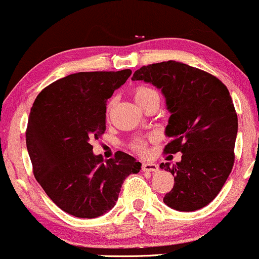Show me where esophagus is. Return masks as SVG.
Listing matches in <instances>:
<instances>
[{
  "instance_id": "34e87169",
  "label": "esophagus",
  "mask_w": 259,
  "mask_h": 259,
  "mask_svg": "<svg viewBox=\"0 0 259 259\" xmlns=\"http://www.w3.org/2000/svg\"><path fill=\"white\" fill-rule=\"evenodd\" d=\"M142 169L143 172H157L159 171V166L154 162H143Z\"/></svg>"
}]
</instances>
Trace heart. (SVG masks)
<instances>
[{
  "label": "heart",
  "instance_id": "1",
  "mask_svg": "<svg viewBox=\"0 0 259 259\" xmlns=\"http://www.w3.org/2000/svg\"><path fill=\"white\" fill-rule=\"evenodd\" d=\"M156 92L153 90V88H149V87H137L135 90V92H133V98H135L136 103L138 105H142L143 103L145 102V100H148L150 97L153 96H156ZM112 105V100L110 103H109L108 105V110H110ZM133 149H135L136 151H138L139 154H144L145 150H147V143L144 141H137L135 144H133Z\"/></svg>",
  "mask_w": 259,
  "mask_h": 259
}]
</instances>
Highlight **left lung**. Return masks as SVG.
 I'll list each match as a JSON object with an SVG mask.
<instances>
[{
  "mask_svg": "<svg viewBox=\"0 0 259 259\" xmlns=\"http://www.w3.org/2000/svg\"><path fill=\"white\" fill-rule=\"evenodd\" d=\"M132 81L161 90L171 112L166 127L171 141L163 151L183 154L176 165H160L175 176L163 202L183 212L205 207L220 194L235 159L238 115L229 91L215 76L175 60L142 66Z\"/></svg>",
  "mask_w": 259,
  "mask_h": 259,
  "instance_id": "8db88e82",
  "label": "left lung"
}]
</instances>
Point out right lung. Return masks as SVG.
Instances as JSON below:
<instances>
[{"label":"right lung","instance_id":"1","mask_svg":"<svg viewBox=\"0 0 259 259\" xmlns=\"http://www.w3.org/2000/svg\"><path fill=\"white\" fill-rule=\"evenodd\" d=\"M132 71L77 72L57 80L36 97L26 148L36 181L66 213L96 218L114 207L123 181L142 163L117 151L103 160L91 142L105 132L106 100Z\"/></svg>","mask_w":259,"mask_h":259}]
</instances>
